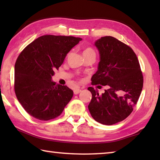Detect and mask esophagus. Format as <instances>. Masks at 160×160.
<instances>
[{"label": "esophagus", "mask_w": 160, "mask_h": 160, "mask_svg": "<svg viewBox=\"0 0 160 160\" xmlns=\"http://www.w3.org/2000/svg\"><path fill=\"white\" fill-rule=\"evenodd\" d=\"M80 92H81V90H80V89H75L73 92L75 94H79Z\"/></svg>", "instance_id": "1"}]
</instances>
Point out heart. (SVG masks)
Masks as SVG:
<instances>
[{"instance_id":"1","label":"heart","mask_w":160,"mask_h":160,"mask_svg":"<svg viewBox=\"0 0 160 160\" xmlns=\"http://www.w3.org/2000/svg\"><path fill=\"white\" fill-rule=\"evenodd\" d=\"M91 52H94V51L91 48H87L85 49V51H84L83 53H91Z\"/></svg>"}]
</instances>
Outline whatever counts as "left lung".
<instances>
[{"instance_id": "left-lung-1", "label": "left lung", "mask_w": 160, "mask_h": 160, "mask_svg": "<svg viewBox=\"0 0 160 160\" xmlns=\"http://www.w3.org/2000/svg\"><path fill=\"white\" fill-rule=\"evenodd\" d=\"M99 54L97 71L92 77V85H107L102 94L90 87L91 102L88 109L97 122L113 125L131 114L143 86L139 61L131 47L117 39L107 36L94 42Z\"/></svg>"}]
</instances>
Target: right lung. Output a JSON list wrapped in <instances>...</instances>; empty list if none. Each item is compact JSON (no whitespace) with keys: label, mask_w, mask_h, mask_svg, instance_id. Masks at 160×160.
<instances>
[{"label":"right lung","mask_w":160,"mask_h":160,"mask_svg":"<svg viewBox=\"0 0 160 160\" xmlns=\"http://www.w3.org/2000/svg\"><path fill=\"white\" fill-rule=\"evenodd\" d=\"M81 40L70 36L44 35L29 44L19 55L15 65V92L29 115L48 121L63 112L73 92L53 82L52 77L67 53Z\"/></svg>","instance_id":"add662e5"}]
</instances>
